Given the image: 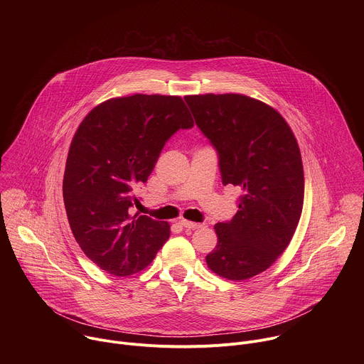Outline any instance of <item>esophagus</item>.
<instances>
[{"mask_svg": "<svg viewBox=\"0 0 364 364\" xmlns=\"http://www.w3.org/2000/svg\"><path fill=\"white\" fill-rule=\"evenodd\" d=\"M180 225L183 226V228H186V229H198V228H201V225L200 223H194V222H190V220H186V219H183V220H180Z\"/></svg>", "mask_w": 364, "mask_h": 364, "instance_id": "1", "label": "esophagus"}]
</instances>
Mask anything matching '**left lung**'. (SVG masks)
<instances>
[{
    "label": "left lung",
    "mask_w": 364,
    "mask_h": 364,
    "mask_svg": "<svg viewBox=\"0 0 364 364\" xmlns=\"http://www.w3.org/2000/svg\"><path fill=\"white\" fill-rule=\"evenodd\" d=\"M197 127L219 152L223 184L243 190L229 223H216L207 267L230 281L267 271L289 245L304 204L296 138L268 103L240 93L187 95Z\"/></svg>",
    "instance_id": "left-lung-1"
}]
</instances>
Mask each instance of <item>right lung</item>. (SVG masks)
<instances>
[{
  "label": "right lung",
  "mask_w": 364,
  "mask_h": 364,
  "mask_svg": "<svg viewBox=\"0 0 364 364\" xmlns=\"http://www.w3.org/2000/svg\"><path fill=\"white\" fill-rule=\"evenodd\" d=\"M194 121L180 96L144 95L99 103L72 139L63 200L70 229L100 269L128 277L146 268L170 237V225L131 215L166 141Z\"/></svg>",
  "instance_id": "add662e5"
}]
</instances>
